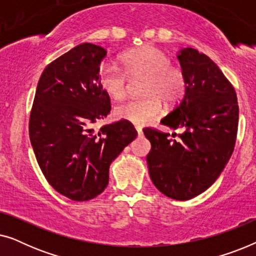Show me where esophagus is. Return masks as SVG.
Wrapping results in <instances>:
<instances>
[{"mask_svg":"<svg viewBox=\"0 0 256 256\" xmlns=\"http://www.w3.org/2000/svg\"><path fill=\"white\" fill-rule=\"evenodd\" d=\"M135 129H136V132H138V136H142V135H143V132H142L141 127H138V126H136Z\"/></svg>","mask_w":256,"mask_h":256,"instance_id":"obj_1","label":"esophagus"}]
</instances>
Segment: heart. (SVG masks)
<instances>
[{"label":"heart","mask_w":256,"mask_h":256,"mask_svg":"<svg viewBox=\"0 0 256 256\" xmlns=\"http://www.w3.org/2000/svg\"><path fill=\"white\" fill-rule=\"evenodd\" d=\"M122 68L104 64L99 71L100 87L110 98L122 100L127 94V79L146 76L142 94L146 98L132 100L116 107L120 120L144 126L162 114V101L174 104L183 98L185 79L180 70L171 66L169 56L158 48L144 45L124 52L120 58Z\"/></svg>","instance_id":"heart-1"}]
</instances>
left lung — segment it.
<instances>
[{"label":"left lung","mask_w":256,"mask_h":256,"mask_svg":"<svg viewBox=\"0 0 256 256\" xmlns=\"http://www.w3.org/2000/svg\"><path fill=\"white\" fill-rule=\"evenodd\" d=\"M177 58L185 94L160 124L184 132L176 140L154 128L143 132L152 143L146 163L154 185L166 197L188 200L214 183L232 156L239 106L232 84L208 56L186 48Z\"/></svg>","instance_id":"left-lung-1"}]
</instances>
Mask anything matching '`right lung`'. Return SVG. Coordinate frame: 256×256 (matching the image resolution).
Returning <instances> with one entry per match:
<instances>
[{
    "label": "right lung",
    "instance_id": "right-lung-1",
    "mask_svg": "<svg viewBox=\"0 0 256 256\" xmlns=\"http://www.w3.org/2000/svg\"><path fill=\"white\" fill-rule=\"evenodd\" d=\"M107 51L84 43L50 62L38 82L29 121L36 160L48 184L76 202L99 196L110 166L138 136L130 122L94 124L110 112L100 87V64Z\"/></svg>",
    "mask_w": 256,
    "mask_h": 256
}]
</instances>
